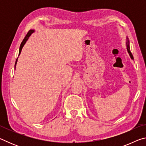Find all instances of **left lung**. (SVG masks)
<instances>
[{
  "label": "left lung",
  "instance_id": "8db88e82",
  "mask_svg": "<svg viewBox=\"0 0 146 146\" xmlns=\"http://www.w3.org/2000/svg\"><path fill=\"white\" fill-rule=\"evenodd\" d=\"M125 44H126V49H127V51L128 53H129V55L130 56V58L133 60V56L132 55L131 52L130 51V47H129V38H128V36H126V40H125Z\"/></svg>",
  "mask_w": 146,
  "mask_h": 146
}]
</instances>
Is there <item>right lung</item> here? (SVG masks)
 Here are the masks:
<instances>
[{
	"instance_id": "obj_1",
	"label": "right lung",
	"mask_w": 146,
	"mask_h": 146,
	"mask_svg": "<svg viewBox=\"0 0 146 146\" xmlns=\"http://www.w3.org/2000/svg\"><path fill=\"white\" fill-rule=\"evenodd\" d=\"M34 32H35V30H34V29H30V30H29V31H28V33H27V35H26L25 37H24V40H23V42H22V43H21V46H20V48H19V56L20 55V54H21V53L22 49H23V47H24V44H26V42H27V40H28V38H29V36H31V35L32 33H34ZM17 61H18V58H17L16 62H15V68H16V66H17Z\"/></svg>"
}]
</instances>
